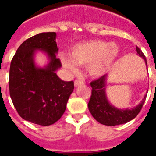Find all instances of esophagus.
<instances>
[{"label":"esophagus","mask_w":156,"mask_h":156,"mask_svg":"<svg viewBox=\"0 0 156 156\" xmlns=\"http://www.w3.org/2000/svg\"><path fill=\"white\" fill-rule=\"evenodd\" d=\"M84 84V82L82 81L80 79H76L74 81V86L75 87H78V86H80V85Z\"/></svg>","instance_id":"obj_1"}]
</instances>
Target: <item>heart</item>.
<instances>
[{
	"mask_svg": "<svg viewBox=\"0 0 156 156\" xmlns=\"http://www.w3.org/2000/svg\"><path fill=\"white\" fill-rule=\"evenodd\" d=\"M119 47L100 40L78 42L69 51V58L61 55V61L65 68L73 74L78 73V66H87L89 73L98 78L108 73L114 68L118 56Z\"/></svg>",
	"mask_w": 156,
	"mask_h": 156,
	"instance_id": "heart-1",
	"label": "heart"
}]
</instances>
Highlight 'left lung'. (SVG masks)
Masks as SVG:
<instances>
[{
    "mask_svg": "<svg viewBox=\"0 0 156 156\" xmlns=\"http://www.w3.org/2000/svg\"><path fill=\"white\" fill-rule=\"evenodd\" d=\"M136 51L140 57L144 58L145 64L147 65L146 58L144 57V53L138 47H136ZM107 78L108 75L105 74L90 83L92 87V94L88 102V109L93 117L102 124L115 126L118 124H125L137 116L144 105L147 94L144 95L140 104L134 108L121 109L115 108V106L110 105L106 95L105 89Z\"/></svg>",
    "mask_w": 156,
    "mask_h": 156,
    "instance_id": "obj_1",
    "label": "left lung"
}]
</instances>
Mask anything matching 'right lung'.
Listing matches in <instances>:
<instances>
[{"mask_svg": "<svg viewBox=\"0 0 156 156\" xmlns=\"http://www.w3.org/2000/svg\"><path fill=\"white\" fill-rule=\"evenodd\" d=\"M56 32H42L27 39L12 58L9 90L14 107L27 121L42 126L54 124L62 117L73 91V81L65 82L56 71L62 67L56 58ZM44 51L49 62L44 68L35 64L34 55Z\"/></svg>", "mask_w": 156, "mask_h": 156, "instance_id": "right-lung-1", "label": "right lung"}]
</instances>
